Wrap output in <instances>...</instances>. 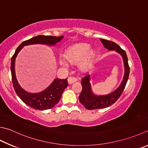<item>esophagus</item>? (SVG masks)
<instances>
[{"label":"esophagus","mask_w":148,"mask_h":148,"mask_svg":"<svg viewBox=\"0 0 148 148\" xmlns=\"http://www.w3.org/2000/svg\"><path fill=\"white\" fill-rule=\"evenodd\" d=\"M77 81V79L76 78H74V77H69L68 79V82L69 84H73V82H76Z\"/></svg>","instance_id":"1"}]
</instances>
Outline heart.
<instances>
[{"mask_svg": "<svg viewBox=\"0 0 148 148\" xmlns=\"http://www.w3.org/2000/svg\"><path fill=\"white\" fill-rule=\"evenodd\" d=\"M91 47L90 45L85 43L77 44L69 47L64 53V59L66 61L61 59L59 60L60 66L63 67L68 66V63L71 64H77L80 61L79 65V68L81 71H85L93 62L95 51L90 50Z\"/></svg>", "mask_w": 148, "mask_h": 148, "instance_id": "obj_1", "label": "heart"}]
</instances>
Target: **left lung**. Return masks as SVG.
Instances as JSON below:
<instances>
[{"instance_id": "obj_1", "label": "left lung", "mask_w": 148, "mask_h": 148, "mask_svg": "<svg viewBox=\"0 0 148 148\" xmlns=\"http://www.w3.org/2000/svg\"><path fill=\"white\" fill-rule=\"evenodd\" d=\"M100 40L103 46L109 51L114 50L121 55L124 66V75L121 84L115 91L107 95H97L92 91L90 74L86 75V76L82 78L81 84L82 90L79 97V99L80 103L83 104L84 106L88 110H90L106 108L114 104L121 97V94L123 92L130 74V67L128 65L126 51L112 41L102 39V38H100Z\"/></svg>"}]
</instances>
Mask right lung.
Here are the masks:
<instances>
[{"label": "right lung", "mask_w": 148, "mask_h": 148, "mask_svg": "<svg viewBox=\"0 0 148 148\" xmlns=\"http://www.w3.org/2000/svg\"><path fill=\"white\" fill-rule=\"evenodd\" d=\"M64 36L53 37V36L38 35L26 40L20 44L14 53L11 61V72L13 88L16 93L25 104L29 107L37 110H46L51 109L59 101L63 91L68 87V83L67 79H55L48 88L38 93H29L24 90L19 84L15 75V59L16 57L24 48V46L33 44H44L49 46H53L62 39Z\"/></svg>", "instance_id": "1"}]
</instances>
